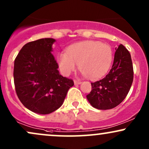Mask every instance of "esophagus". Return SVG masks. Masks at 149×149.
I'll list each match as a JSON object with an SVG mask.
<instances>
[{"mask_svg":"<svg viewBox=\"0 0 149 149\" xmlns=\"http://www.w3.org/2000/svg\"><path fill=\"white\" fill-rule=\"evenodd\" d=\"M82 82L80 80H74V84L75 85H79Z\"/></svg>","mask_w":149,"mask_h":149,"instance_id":"esophagus-1","label":"esophagus"}]
</instances>
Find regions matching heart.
I'll list each match as a JSON object with an SVG mask.
<instances>
[{
  "label": "heart",
  "instance_id": "obj_1",
  "mask_svg": "<svg viewBox=\"0 0 149 149\" xmlns=\"http://www.w3.org/2000/svg\"><path fill=\"white\" fill-rule=\"evenodd\" d=\"M113 60L111 47L97 41H85L71 45L66 52L58 56L59 69L69 75L78 64L80 71L90 79L104 76L110 68Z\"/></svg>",
  "mask_w": 149,
  "mask_h": 149
}]
</instances>
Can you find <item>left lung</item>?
I'll use <instances>...</instances> for the list:
<instances>
[{
	"label": "left lung",
	"instance_id": "1",
	"mask_svg": "<svg viewBox=\"0 0 149 149\" xmlns=\"http://www.w3.org/2000/svg\"><path fill=\"white\" fill-rule=\"evenodd\" d=\"M134 71L130 53L120 44L116 49L113 64L108 74L91 83L92 90L87 98L93 107L111 109L125 100L130 90Z\"/></svg>",
	"mask_w": 149,
	"mask_h": 149
}]
</instances>
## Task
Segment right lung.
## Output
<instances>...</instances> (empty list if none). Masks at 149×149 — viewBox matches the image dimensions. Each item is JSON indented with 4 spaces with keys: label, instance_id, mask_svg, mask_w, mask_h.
<instances>
[{
    "label": "right lung",
    "instance_id": "obj_1",
    "mask_svg": "<svg viewBox=\"0 0 149 149\" xmlns=\"http://www.w3.org/2000/svg\"><path fill=\"white\" fill-rule=\"evenodd\" d=\"M55 40L41 38L26 43L15 59L14 83L19 100L39 114L50 113L62 105L72 79L63 77L52 53Z\"/></svg>",
    "mask_w": 149,
    "mask_h": 149
}]
</instances>
